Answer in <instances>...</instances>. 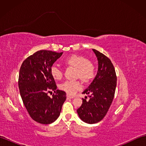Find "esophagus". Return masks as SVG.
<instances>
[{
	"label": "esophagus",
	"mask_w": 146,
	"mask_h": 146,
	"mask_svg": "<svg viewBox=\"0 0 146 146\" xmlns=\"http://www.w3.org/2000/svg\"><path fill=\"white\" fill-rule=\"evenodd\" d=\"M66 97H67V98H74V97L73 96H71V95H66Z\"/></svg>",
	"instance_id": "1"
}]
</instances>
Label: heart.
<instances>
[{"label":"heart","instance_id":"heart-1","mask_svg":"<svg viewBox=\"0 0 146 146\" xmlns=\"http://www.w3.org/2000/svg\"><path fill=\"white\" fill-rule=\"evenodd\" d=\"M64 63L76 69L75 78L80 79L82 82L88 83L94 78L95 74L94 64L85 56L76 54L71 55L65 59ZM50 71L52 77L55 80H60L62 78L63 73L57 66H52ZM60 88L68 94L73 95L81 88V85L78 81H66L61 84Z\"/></svg>","mask_w":146,"mask_h":146}]
</instances>
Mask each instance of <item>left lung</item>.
I'll return each instance as SVG.
<instances>
[{"mask_svg": "<svg viewBox=\"0 0 146 146\" xmlns=\"http://www.w3.org/2000/svg\"><path fill=\"white\" fill-rule=\"evenodd\" d=\"M92 50L97 58L98 71L91 84L82 93L88 95L89 100L82 98L83 103L77 110L80 119L90 124L104 119L113 101L117 85L115 71L110 59L96 49Z\"/></svg>", "mask_w": 146, "mask_h": 146, "instance_id": "left-lung-1", "label": "left lung"}]
</instances>
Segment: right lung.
Masks as SVG:
<instances>
[{"label": "right lung", "mask_w": 146, "mask_h": 146, "mask_svg": "<svg viewBox=\"0 0 146 146\" xmlns=\"http://www.w3.org/2000/svg\"><path fill=\"white\" fill-rule=\"evenodd\" d=\"M63 52L40 50L27 58L22 64L19 75V88L23 104L36 122L49 124L59 117L66 93L56 90L51 68ZM55 94L50 98L47 93Z\"/></svg>", "instance_id": "obj_1"}]
</instances>
